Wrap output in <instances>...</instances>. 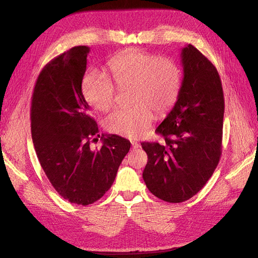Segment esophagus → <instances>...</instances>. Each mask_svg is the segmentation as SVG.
I'll list each match as a JSON object with an SVG mask.
<instances>
[{
    "mask_svg": "<svg viewBox=\"0 0 258 258\" xmlns=\"http://www.w3.org/2000/svg\"><path fill=\"white\" fill-rule=\"evenodd\" d=\"M131 144H132V147H134V148H139L140 147V144L137 141H131Z\"/></svg>",
    "mask_w": 258,
    "mask_h": 258,
    "instance_id": "34e87169",
    "label": "esophagus"
}]
</instances>
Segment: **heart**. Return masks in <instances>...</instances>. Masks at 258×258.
Returning <instances> with one entry per match:
<instances>
[{
  "instance_id": "heart-1",
  "label": "heart",
  "mask_w": 258,
  "mask_h": 258,
  "mask_svg": "<svg viewBox=\"0 0 258 258\" xmlns=\"http://www.w3.org/2000/svg\"><path fill=\"white\" fill-rule=\"evenodd\" d=\"M108 70L119 88L131 86L129 107L113 110L104 119L105 128L127 138L142 136L153 120V111L168 112L179 95L182 73L175 62L141 50L119 54L108 62ZM83 96L97 110L105 111L115 100V87L110 79L90 70L82 81Z\"/></svg>"
}]
</instances>
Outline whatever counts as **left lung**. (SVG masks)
Returning a JSON list of instances; mask_svg holds the SVG:
<instances>
[{"label": "left lung", "mask_w": 258, "mask_h": 258, "mask_svg": "<svg viewBox=\"0 0 258 258\" xmlns=\"http://www.w3.org/2000/svg\"><path fill=\"white\" fill-rule=\"evenodd\" d=\"M184 77L172 110L156 134L163 143L142 142L143 179L156 197L178 204L212 176L222 155L224 92L216 68L192 45L182 49Z\"/></svg>", "instance_id": "8db88e82"}]
</instances>
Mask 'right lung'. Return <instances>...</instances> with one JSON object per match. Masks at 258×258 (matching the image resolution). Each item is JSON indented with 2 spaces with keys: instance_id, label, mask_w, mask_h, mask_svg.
<instances>
[{
  "instance_id": "right-lung-1",
  "label": "right lung",
  "mask_w": 258,
  "mask_h": 258,
  "mask_svg": "<svg viewBox=\"0 0 258 258\" xmlns=\"http://www.w3.org/2000/svg\"><path fill=\"white\" fill-rule=\"evenodd\" d=\"M87 46H75L46 64L31 101V134L38 161L60 196L88 206L111 188L130 142L116 135L100 137L82 92Z\"/></svg>"
}]
</instances>
